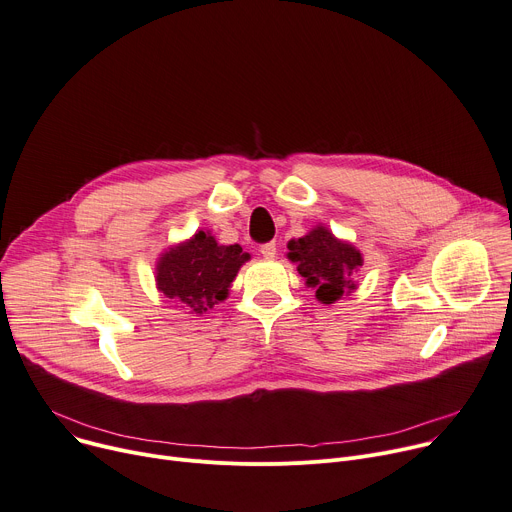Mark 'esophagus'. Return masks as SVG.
<instances>
[{
  "instance_id": "34e87169",
  "label": "esophagus",
  "mask_w": 512,
  "mask_h": 512,
  "mask_svg": "<svg viewBox=\"0 0 512 512\" xmlns=\"http://www.w3.org/2000/svg\"><path fill=\"white\" fill-rule=\"evenodd\" d=\"M259 253H261L265 259H273V257L277 255V247H275V243H267V245H261Z\"/></svg>"
}]
</instances>
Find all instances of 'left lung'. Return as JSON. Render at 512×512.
Segmentation results:
<instances>
[{
	"label": "left lung",
	"instance_id": "1",
	"mask_svg": "<svg viewBox=\"0 0 512 512\" xmlns=\"http://www.w3.org/2000/svg\"><path fill=\"white\" fill-rule=\"evenodd\" d=\"M286 255L298 263V273L308 288L316 290V300L322 304H335L357 290L355 273L363 265V255L353 243L337 239L324 224L292 239Z\"/></svg>",
	"mask_w": 512,
	"mask_h": 512
}]
</instances>
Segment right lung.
<instances>
[{"label":"right lung","mask_w":512,"mask_h":512,"mask_svg":"<svg viewBox=\"0 0 512 512\" xmlns=\"http://www.w3.org/2000/svg\"><path fill=\"white\" fill-rule=\"evenodd\" d=\"M249 259L241 245H220L210 230L202 228L161 253L155 284L181 310L204 314L228 298L232 282Z\"/></svg>","instance_id":"add662e5"}]
</instances>
